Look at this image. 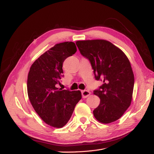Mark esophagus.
I'll return each mask as SVG.
<instances>
[{
	"label": "esophagus",
	"instance_id": "1",
	"mask_svg": "<svg viewBox=\"0 0 154 154\" xmlns=\"http://www.w3.org/2000/svg\"><path fill=\"white\" fill-rule=\"evenodd\" d=\"M90 91H87V90H84L82 91V97L83 98H87V97H89L90 95Z\"/></svg>",
	"mask_w": 154,
	"mask_h": 154
}]
</instances>
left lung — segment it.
Instances as JSON below:
<instances>
[{"instance_id": "obj_1", "label": "left lung", "mask_w": 154, "mask_h": 154, "mask_svg": "<svg viewBox=\"0 0 154 154\" xmlns=\"http://www.w3.org/2000/svg\"><path fill=\"white\" fill-rule=\"evenodd\" d=\"M81 54L90 61L97 81L103 84L93 93L100 104L93 110L101 123L114 122L123 115L131 104L134 75L130 61L124 52L104 40L77 41Z\"/></svg>"}]
</instances>
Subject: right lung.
I'll return each instance as SVG.
<instances>
[{
  "mask_svg": "<svg viewBox=\"0 0 154 154\" xmlns=\"http://www.w3.org/2000/svg\"><path fill=\"white\" fill-rule=\"evenodd\" d=\"M76 51L74 42L55 45L34 62L28 73L27 90L32 106L45 123L58 128L67 123L82 97L80 91L56 87L64 76L63 61Z\"/></svg>",
  "mask_w": 154,
  "mask_h": 154,
  "instance_id": "add662e5",
  "label": "right lung"
}]
</instances>
